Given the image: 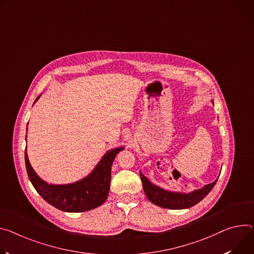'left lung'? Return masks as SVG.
Masks as SVG:
<instances>
[{
    "mask_svg": "<svg viewBox=\"0 0 254 254\" xmlns=\"http://www.w3.org/2000/svg\"><path fill=\"white\" fill-rule=\"evenodd\" d=\"M140 176L142 179L145 194L147 195L149 200L158 206L170 210H183L195 205L209 194L219 178L218 177L214 182L206 184V186L201 189L194 190L190 192H180L170 191L156 186V184L152 183L141 171Z\"/></svg>",
    "mask_w": 254,
    "mask_h": 254,
    "instance_id": "8db88e82",
    "label": "left lung"
}]
</instances>
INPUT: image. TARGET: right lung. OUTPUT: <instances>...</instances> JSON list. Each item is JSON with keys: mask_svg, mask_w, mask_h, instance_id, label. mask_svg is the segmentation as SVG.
I'll list each match as a JSON object with an SVG mask.
<instances>
[{"mask_svg": "<svg viewBox=\"0 0 254 254\" xmlns=\"http://www.w3.org/2000/svg\"><path fill=\"white\" fill-rule=\"evenodd\" d=\"M39 97L40 95L34 103ZM124 149L125 146L108 150L87 176L67 184L49 183L40 178L29 162L26 150L25 165L32 186L45 201L66 213H81L93 210L106 200L110 188L113 160Z\"/></svg>", "mask_w": 254, "mask_h": 254, "instance_id": "add662e5", "label": "right lung"}]
</instances>
